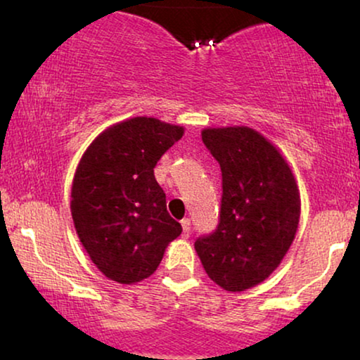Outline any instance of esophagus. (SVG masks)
I'll return each mask as SVG.
<instances>
[{
  "label": "esophagus",
  "instance_id": "1",
  "mask_svg": "<svg viewBox=\"0 0 360 360\" xmlns=\"http://www.w3.org/2000/svg\"><path fill=\"white\" fill-rule=\"evenodd\" d=\"M181 230H184V236H188V235H190L191 223H190L188 218H185V220H181Z\"/></svg>",
  "mask_w": 360,
  "mask_h": 360
}]
</instances>
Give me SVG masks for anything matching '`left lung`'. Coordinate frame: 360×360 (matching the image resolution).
<instances>
[{
	"label": "left lung",
	"mask_w": 360,
	"mask_h": 360,
	"mask_svg": "<svg viewBox=\"0 0 360 360\" xmlns=\"http://www.w3.org/2000/svg\"><path fill=\"white\" fill-rule=\"evenodd\" d=\"M205 147L220 163L221 207L217 230L195 250L212 281L245 291L264 281L296 235L300 195L281 153L248 127L205 129Z\"/></svg>",
	"instance_id": "left-lung-1"
}]
</instances>
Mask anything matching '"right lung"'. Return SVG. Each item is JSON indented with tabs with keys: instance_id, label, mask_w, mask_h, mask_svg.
Segmentation results:
<instances>
[{
	"instance_id": "1",
	"label": "right lung",
	"mask_w": 360,
	"mask_h": 360,
	"mask_svg": "<svg viewBox=\"0 0 360 360\" xmlns=\"http://www.w3.org/2000/svg\"><path fill=\"white\" fill-rule=\"evenodd\" d=\"M181 135L179 125L134 117L102 132L79 162L71 190L74 226L112 281L132 284L150 276L181 233L153 175Z\"/></svg>"
}]
</instances>
